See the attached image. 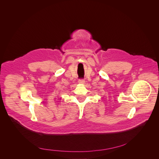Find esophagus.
<instances>
[{
  "label": "esophagus",
  "instance_id": "1",
  "mask_svg": "<svg viewBox=\"0 0 159 159\" xmlns=\"http://www.w3.org/2000/svg\"><path fill=\"white\" fill-rule=\"evenodd\" d=\"M79 83H80V84H84L85 83V80L83 79H79Z\"/></svg>",
  "mask_w": 159,
  "mask_h": 159
}]
</instances>
